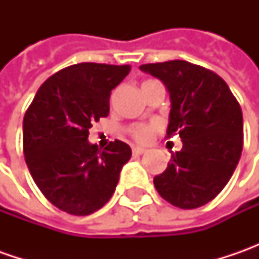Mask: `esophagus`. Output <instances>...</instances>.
I'll return each instance as SVG.
<instances>
[{
    "label": "esophagus",
    "instance_id": "34e87169",
    "mask_svg": "<svg viewBox=\"0 0 259 259\" xmlns=\"http://www.w3.org/2000/svg\"><path fill=\"white\" fill-rule=\"evenodd\" d=\"M133 153H134L135 155H141L144 154L145 150L144 148H141V147H134V148H133Z\"/></svg>",
    "mask_w": 259,
    "mask_h": 259
}]
</instances>
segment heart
Returning a JSON list of instances; mask_svg holds the SVG:
<instances>
[{"instance_id":"b5f03b06","label":"heart","mask_w":259,"mask_h":259,"mask_svg":"<svg viewBox=\"0 0 259 259\" xmlns=\"http://www.w3.org/2000/svg\"><path fill=\"white\" fill-rule=\"evenodd\" d=\"M148 82H151V80H147L144 83H148ZM155 128H157L155 125H138V126H134L131 130V135L138 143H148L151 140L153 134H154Z\"/></svg>"}]
</instances>
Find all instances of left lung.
<instances>
[{
    "mask_svg": "<svg viewBox=\"0 0 259 259\" xmlns=\"http://www.w3.org/2000/svg\"><path fill=\"white\" fill-rule=\"evenodd\" d=\"M140 69L165 85L171 101L167 137L183 141L164 173L154 177L155 189L176 207H200L222 192L241 158V106L224 79L202 66L170 60Z\"/></svg>",
    "mask_w": 259,
    "mask_h": 259,
    "instance_id": "left-lung-1",
    "label": "left lung"
}]
</instances>
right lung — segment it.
Instances as JSON below:
<instances>
[{
    "mask_svg": "<svg viewBox=\"0 0 259 259\" xmlns=\"http://www.w3.org/2000/svg\"><path fill=\"white\" fill-rule=\"evenodd\" d=\"M130 65L79 63L50 76L23 121V150L33 180L56 207L86 216L115 192L131 148L115 140L101 151L88 141L95 121L109 114L111 91Z\"/></svg>",
    "mask_w": 259,
    "mask_h": 259,
    "instance_id": "add662e5",
    "label": "right lung"
}]
</instances>
